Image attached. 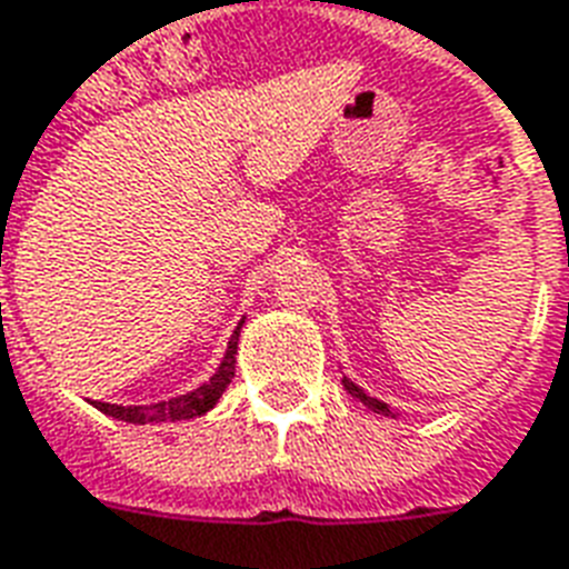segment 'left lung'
<instances>
[{
  "label": "left lung",
  "mask_w": 569,
  "mask_h": 569,
  "mask_svg": "<svg viewBox=\"0 0 569 569\" xmlns=\"http://www.w3.org/2000/svg\"><path fill=\"white\" fill-rule=\"evenodd\" d=\"M345 389L350 391V395H353V398H359L365 403V407L368 409H373V412H382V416H391L389 412V407H386V403H380V400H373V398H368V395H365L362 389H359V386H356V382H350L345 377Z\"/></svg>",
  "instance_id": "1"
}]
</instances>
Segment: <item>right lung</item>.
<instances>
[{
  "label": "right lung",
  "instance_id": "add662e5",
  "mask_svg": "<svg viewBox=\"0 0 569 569\" xmlns=\"http://www.w3.org/2000/svg\"><path fill=\"white\" fill-rule=\"evenodd\" d=\"M243 326V320H240ZM240 326L231 335L228 341V350H224V359L219 365V371L210 377V382L198 386L196 391H187L180 398L162 400V403H151V407H118V403H103V400H94V407L100 412L112 418H121V421H130V425H148V421H180V418H196L204 416L207 409L216 407V400L222 398V391L228 389V382L234 377L237 365V341H240Z\"/></svg>",
  "mask_w": 569,
  "mask_h": 569
}]
</instances>
